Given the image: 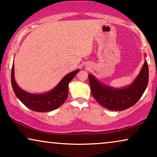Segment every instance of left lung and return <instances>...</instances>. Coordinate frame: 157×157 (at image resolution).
I'll use <instances>...</instances> for the list:
<instances>
[{
	"instance_id": "obj_1",
	"label": "left lung",
	"mask_w": 157,
	"mask_h": 157,
	"mask_svg": "<svg viewBox=\"0 0 157 157\" xmlns=\"http://www.w3.org/2000/svg\"><path fill=\"white\" fill-rule=\"evenodd\" d=\"M89 81L94 98L105 108L123 111L130 108L140 99L149 81V67L145 61L140 74L129 86L116 89L98 82L91 74Z\"/></svg>"
}]
</instances>
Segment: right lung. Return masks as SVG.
I'll return each instance as SVG.
<instances>
[{
    "mask_svg": "<svg viewBox=\"0 0 157 157\" xmlns=\"http://www.w3.org/2000/svg\"><path fill=\"white\" fill-rule=\"evenodd\" d=\"M78 69L66 75L56 88L46 94H33L23 91L16 84L14 78V64L11 70V84L15 94L19 100L31 110L46 112L59 108L68 97V83L78 72Z\"/></svg>",
    "mask_w": 157,
    "mask_h": 157,
    "instance_id": "1",
    "label": "right lung"
}]
</instances>
